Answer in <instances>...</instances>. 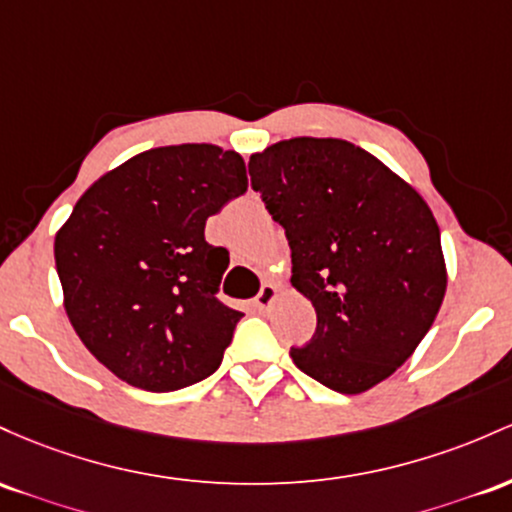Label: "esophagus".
<instances>
[{
    "mask_svg": "<svg viewBox=\"0 0 512 512\" xmlns=\"http://www.w3.org/2000/svg\"><path fill=\"white\" fill-rule=\"evenodd\" d=\"M275 297H278V287H275L273 283H263V285H261V292H258L256 300H254L256 309H261V312H266V309L273 304Z\"/></svg>",
    "mask_w": 512,
    "mask_h": 512,
    "instance_id": "esophagus-1",
    "label": "esophagus"
}]
</instances>
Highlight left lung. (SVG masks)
<instances>
[{
    "label": "left lung",
    "instance_id": "left-lung-1",
    "mask_svg": "<svg viewBox=\"0 0 512 512\" xmlns=\"http://www.w3.org/2000/svg\"><path fill=\"white\" fill-rule=\"evenodd\" d=\"M292 251V285L317 309V331L290 355L304 375L360 394L411 358L433 326L447 273L433 212L365 149L292 137L249 159Z\"/></svg>",
    "mask_w": 512,
    "mask_h": 512
}]
</instances>
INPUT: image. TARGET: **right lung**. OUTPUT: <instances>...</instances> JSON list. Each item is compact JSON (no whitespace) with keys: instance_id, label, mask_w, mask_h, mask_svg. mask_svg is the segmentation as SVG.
Segmentation results:
<instances>
[{"instance_id":"1","label":"right lung","mask_w":512,"mask_h":512,"mask_svg":"<svg viewBox=\"0 0 512 512\" xmlns=\"http://www.w3.org/2000/svg\"><path fill=\"white\" fill-rule=\"evenodd\" d=\"M237 152L171 145L108 171L55 237L65 309L89 353L145 392H176L222 363L241 312L217 300L229 254L205 222L246 193Z\"/></svg>"}]
</instances>
